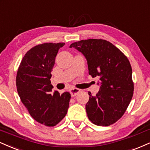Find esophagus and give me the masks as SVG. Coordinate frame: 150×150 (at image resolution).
Instances as JSON below:
<instances>
[{"label":"esophagus","instance_id":"34e87169","mask_svg":"<svg viewBox=\"0 0 150 150\" xmlns=\"http://www.w3.org/2000/svg\"><path fill=\"white\" fill-rule=\"evenodd\" d=\"M80 91H81V90L79 88H72L69 90V92H70V93H71V95L72 96H76V95L78 94Z\"/></svg>","mask_w":150,"mask_h":150}]
</instances>
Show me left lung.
<instances>
[{
	"label": "left lung",
	"instance_id": "left-lung-1",
	"mask_svg": "<svg viewBox=\"0 0 150 150\" xmlns=\"http://www.w3.org/2000/svg\"><path fill=\"white\" fill-rule=\"evenodd\" d=\"M83 54L89 74L100 77V88L96 96L88 92L86 113L93 124L108 126L120 119L127 110L134 91L132 68L125 54L106 40H81L71 43Z\"/></svg>",
	"mask_w": 150,
	"mask_h": 150
}]
</instances>
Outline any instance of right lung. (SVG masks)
<instances>
[{"instance_id":"obj_1","label":"right lung","mask_w":150,"mask_h":150,"mask_svg":"<svg viewBox=\"0 0 150 150\" xmlns=\"http://www.w3.org/2000/svg\"><path fill=\"white\" fill-rule=\"evenodd\" d=\"M64 43H45L31 48L24 56L16 77L21 101L31 117L46 126H54L64 119L71 95L57 91L51 94L50 79L59 49Z\"/></svg>"}]
</instances>
